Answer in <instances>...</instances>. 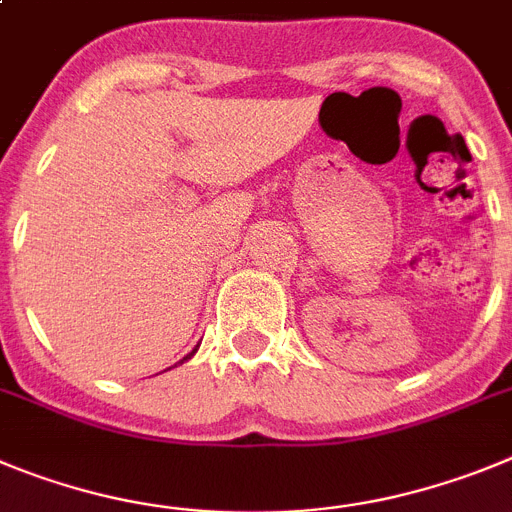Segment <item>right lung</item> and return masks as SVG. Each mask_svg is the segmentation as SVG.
I'll return each instance as SVG.
<instances>
[{
	"label": "right lung",
	"mask_w": 512,
	"mask_h": 512,
	"mask_svg": "<svg viewBox=\"0 0 512 512\" xmlns=\"http://www.w3.org/2000/svg\"><path fill=\"white\" fill-rule=\"evenodd\" d=\"M193 354V352H191ZM191 354H188V357H183V359H191Z\"/></svg>",
	"instance_id": "1"
}]
</instances>
